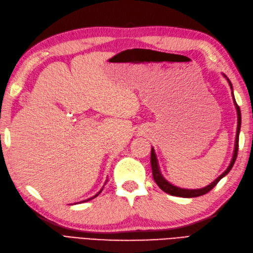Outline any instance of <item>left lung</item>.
<instances>
[{
  "instance_id": "8db88e82",
  "label": "left lung",
  "mask_w": 253,
  "mask_h": 253,
  "mask_svg": "<svg viewBox=\"0 0 253 253\" xmlns=\"http://www.w3.org/2000/svg\"><path fill=\"white\" fill-rule=\"evenodd\" d=\"M224 75V74H223ZM224 77H225L229 83L230 88L232 90V85H231V82L229 81V79L224 75ZM232 93V99H233V103H235V106L237 109V114H238V127H237V135H236V144H235V150H233V155L231 158V162L230 165L228 166L227 169L224 171L216 180H213L211 184H209L208 186H205V188L202 189H197V190H188V189H181L178 188V186H175L172 183H170L169 181H167L165 179V177L162 175L161 170H160V167H158V163H157V158H156V154L154 152V149L152 148L151 150V168H152V174H153V178L154 181L156 182V184L160 186L161 190H163L165 193L167 194H170L172 196H177V197H182V198H194V197H199V196L205 195L207 193H209L211 189H213L214 186L217 185V183L223 178L224 176H226L229 171L231 170V168L235 165V162L237 160V156H238V150H239V135H240V129H241V110L239 105L237 104L235 96H233V91H231Z\"/></svg>"
}]
</instances>
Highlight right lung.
<instances>
[{
    "label": "right lung",
    "instance_id": "obj_1",
    "mask_svg": "<svg viewBox=\"0 0 253 253\" xmlns=\"http://www.w3.org/2000/svg\"><path fill=\"white\" fill-rule=\"evenodd\" d=\"M102 190H103V189H101V191H100V192H99V193H98V194H96V195H95V196H93V197H91V198H88V199H87V200H83V201H82V202H84V201H88V200H91V199H93V198H96V197H97V196H98V195H99V194H100V193H101V192H102Z\"/></svg>",
    "mask_w": 253,
    "mask_h": 253
}]
</instances>
